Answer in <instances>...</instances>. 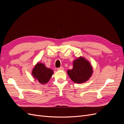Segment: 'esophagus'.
<instances>
[{"label": "esophagus", "mask_w": 124, "mask_h": 124, "mask_svg": "<svg viewBox=\"0 0 124 124\" xmlns=\"http://www.w3.org/2000/svg\"><path fill=\"white\" fill-rule=\"evenodd\" d=\"M63 69H64V68H63L62 67H59V68H58L57 69V70H63Z\"/></svg>", "instance_id": "esophagus-1"}]
</instances>
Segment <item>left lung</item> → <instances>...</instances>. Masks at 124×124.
Wrapping results in <instances>:
<instances>
[{
    "label": "left lung",
    "instance_id": "obj_1",
    "mask_svg": "<svg viewBox=\"0 0 124 124\" xmlns=\"http://www.w3.org/2000/svg\"><path fill=\"white\" fill-rule=\"evenodd\" d=\"M93 72V68L89 62L84 57H80L73 61V68L67 71V73L75 83H82L89 79Z\"/></svg>",
    "mask_w": 124,
    "mask_h": 124
}]
</instances>
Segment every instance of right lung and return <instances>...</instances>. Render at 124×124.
<instances>
[{"label": "right lung", "instance_id": "right-lung-1", "mask_svg": "<svg viewBox=\"0 0 124 124\" xmlns=\"http://www.w3.org/2000/svg\"><path fill=\"white\" fill-rule=\"evenodd\" d=\"M53 71L45 66L43 63H37L32 71V74L40 83L44 84L50 80Z\"/></svg>", "mask_w": 124, "mask_h": 124}]
</instances>
